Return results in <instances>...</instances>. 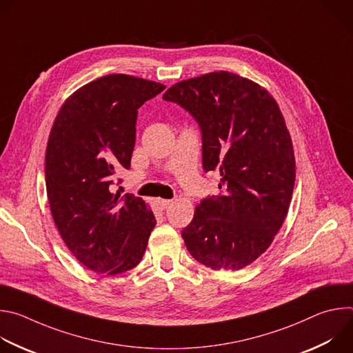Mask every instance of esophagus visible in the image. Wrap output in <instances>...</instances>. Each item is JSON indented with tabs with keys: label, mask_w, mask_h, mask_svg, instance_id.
<instances>
[{
	"label": "esophagus",
	"mask_w": 353,
	"mask_h": 353,
	"mask_svg": "<svg viewBox=\"0 0 353 353\" xmlns=\"http://www.w3.org/2000/svg\"><path fill=\"white\" fill-rule=\"evenodd\" d=\"M157 204H158V207H159L161 210H166V208H169V207L173 204V201H172V199H162V198H159V199L157 201Z\"/></svg>",
	"instance_id": "obj_1"
}]
</instances>
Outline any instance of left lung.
<instances>
[{"mask_svg": "<svg viewBox=\"0 0 353 353\" xmlns=\"http://www.w3.org/2000/svg\"><path fill=\"white\" fill-rule=\"evenodd\" d=\"M163 99L195 119L204 170L222 177V194L201 201L181 230L185 247L208 268L241 270L271 245L290 205L296 163L279 106L267 89L228 71L177 82Z\"/></svg>", "mask_w": 353, "mask_h": 353, "instance_id": "8db88e82", "label": "left lung"}]
</instances>
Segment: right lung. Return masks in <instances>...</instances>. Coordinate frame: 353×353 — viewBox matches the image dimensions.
<instances>
[{"label":"right lung","mask_w":353,"mask_h":353,"mask_svg":"<svg viewBox=\"0 0 353 353\" xmlns=\"http://www.w3.org/2000/svg\"><path fill=\"white\" fill-rule=\"evenodd\" d=\"M165 88L125 74L97 78L65 100L50 131V211L74 257L93 272L137 267L157 225L142 198L112 185L117 170L130 169L138 109Z\"/></svg>","instance_id":"add662e5"}]
</instances>
